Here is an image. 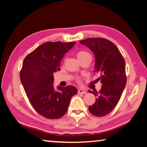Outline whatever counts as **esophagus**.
Instances as JSON below:
<instances>
[{"label":"esophagus","instance_id":"1","mask_svg":"<svg viewBox=\"0 0 147 147\" xmlns=\"http://www.w3.org/2000/svg\"><path fill=\"white\" fill-rule=\"evenodd\" d=\"M78 94H86V92L84 91V90H83V89H79L78 90Z\"/></svg>","mask_w":147,"mask_h":147}]
</instances>
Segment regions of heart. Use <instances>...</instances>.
<instances>
[{"mask_svg": "<svg viewBox=\"0 0 147 147\" xmlns=\"http://www.w3.org/2000/svg\"><path fill=\"white\" fill-rule=\"evenodd\" d=\"M88 54H89L88 53H87V52H86V51H80L76 53V56H77V58H78V59H80L82 58L83 57H84L85 56L88 55ZM78 82H80V80L78 79Z\"/></svg>", "mask_w": 147, "mask_h": 147, "instance_id": "b5f03b06", "label": "heart"}]
</instances>
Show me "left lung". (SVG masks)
Here are the masks:
<instances>
[{"label":"left lung","instance_id":"left-lung-1","mask_svg":"<svg viewBox=\"0 0 147 147\" xmlns=\"http://www.w3.org/2000/svg\"><path fill=\"white\" fill-rule=\"evenodd\" d=\"M93 52L95 57L94 73L102 83L99 92L89 91L96 96L93 105L89 106L91 114L103 117L111 112L120 100L126 86L125 61L115 44L104 38H88L80 41Z\"/></svg>","mask_w":147,"mask_h":147}]
</instances>
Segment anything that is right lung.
Wrapping results in <instances>:
<instances>
[{"label": "right lung", "instance_id": "obj_1", "mask_svg": "<svg viewBox=\"0 0 147 147\" xmlns=\"http://www.w3.org/2000/svg\"><path fill=\"white\" fill-rule=\"evenodd\" d=\"M76 42H46L26 56L20 72V79L32 106L37 112L50 119L63 117L71 98L78 92L73 86H53L55 72L65 53Z\"/></svg>", "mask_w": 147, "mask_h": 147}]
</instances>
